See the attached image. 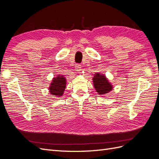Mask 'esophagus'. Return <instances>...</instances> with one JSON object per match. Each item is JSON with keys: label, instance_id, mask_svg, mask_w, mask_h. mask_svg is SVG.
Here are the masks:
<instances>
[{"label": "esophagus", "instance_id": "obj_1", "mask_svg": "<svg viewBox=\"0 0 159 159\" xmlns=\"http://www.w3.org/2000/svg\"><path fill=\"white\" fill-rule=\"evenodd\" d=\"M75 71L78 72V73H79V72L81 71V66L80 64H77L75 66Z\"/></svg>", "mask_w": 159, "mask_h": 159}]
</instances>
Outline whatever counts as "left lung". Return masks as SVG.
<instances>
[{
	"instance_id": "obj_1",
	"label": "left lung",
	"mask_w": 159,
	"mask_h": 159,
	"mask_svg": "<svg viewBox=\"0 0 159 159\" xmlns=\"http://www.w3.org/2000/svg\"><path fill=\"white\" fill-rule=\"evenodd\" d=\"M93 86L99 95H105L113 89V85L109 82L104 74L98 72L93 78Z\"/></svg>"
}]
</instances>
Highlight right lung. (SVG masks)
<instances>
[{
	"instance_id": "obj_1",
	"label": "right lung",
	"mask_w": 159,
	"mask_h": 159,
	"mask_svg": "<svg viewBox=\"0 0 159 159\" xmlns=\"http://www.w3.org/2000/svg\"><path fill=\"white\" fill-rule=\"evenodd\" d=\"M66 88V79L64 75H57L52 80L50 84L49 92L56 97L63 95Z\"/></svg>"
}]
</instances>
